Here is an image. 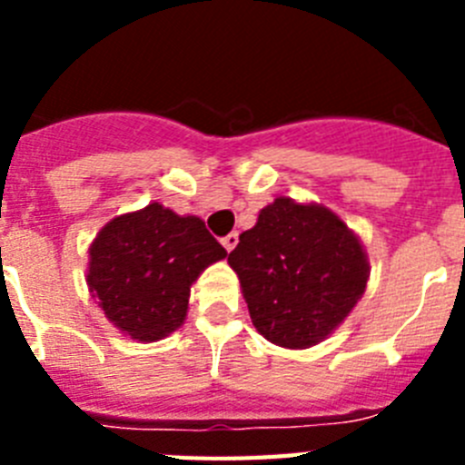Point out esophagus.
<instances>
[{"label":"esophagus","instance_id":"esophagus-1","mask_svg":"<svg viewBox=\"0 0 465 465\" xmlns=\"http://www.w3.org/2000/svg\"><path fill=\"white\" fill-rule=\"evenodd\" d=\"M237 242H240V235H237V232H230V235H225L223 240H221V244L225 246V252H232L237 246Z\"/></svg>","mask_w":465,"mask_h":465}]
</instances>
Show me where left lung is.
<instances>
[{
  "instance_id": "obj_1",
  "label": "left lung",
  "mask_w": 465,
  "mask_h": 465,
  "mask_svg": "<svg viewBox=\"0 0 465 465\" xmlns=\"http://www.w3.org/2000/svg\"><path fill=\"white\" fill-rule=\"evenodd\" d=\"M252 322L283 349L326 340L365 293L371 262L359 235L323 204L277 197L230 252Z\"/></svg>"
}]
</instances>
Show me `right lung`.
<instances>
[{
    "label": "right lung",
    "instance_id": "obj_1",
    "mask_svg": "<svg viewBox=\"0 0 465 465\" xmlns=\"http://www.w3.org/2000/svg\"><path fill=\"white\" fill-rule=\"evenodd\" d=\"M225 256L203 219L151 203L111 219L97 232L85 283L123 335L158 342L186 322L191 286Z\"/></svg>",
    "mask_w": 465,
    "mask_h": 465
}]
</instances>
